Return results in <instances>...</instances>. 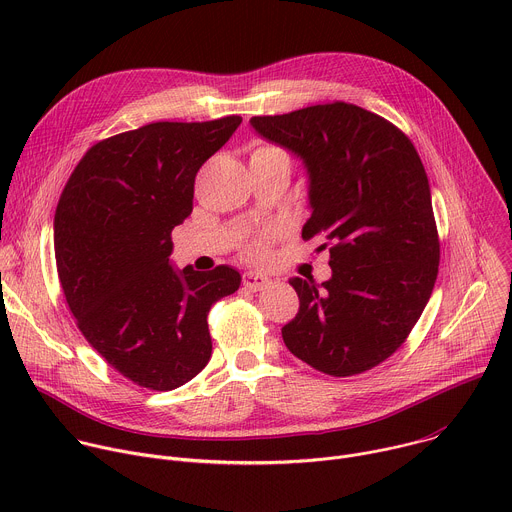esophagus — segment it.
Listing matches in <instances>:
<instances>
[{
  "label": "esophagus",
  "instance_id": "34e87169",
  "mask_svg": "<svg viewBox=\"0 0 512 512\" xmlns=\"http://www.w3.org/2000/svg\"><path fill=\"white\" fill-rule=\"evenodd\" d=\"M269 281H271V279H269L267 275L257 273V271H247V273H243V285H245V287H249L251 291H259V289H263Z\"/></svg>",
  "mask_w": 512,
  "mask_h": 512
}]
</instances>
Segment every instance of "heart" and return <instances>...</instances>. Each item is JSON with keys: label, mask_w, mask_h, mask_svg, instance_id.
Instances as JSON below:
<instances>
[{"label": "heart", "mask_w": 512, "mask_h": 512, "mask_svg": "<svg viewBox=\"0 0 512 512\" xmlns=\"http://www.w3.org/2000/svg\"><path fill=\"white\" fill-rule=\"evenodd\" d=\"M249 162H279V164H285L289 168L287 156L279 148H275V145H259V148H255L251 152ZM267 239H269V233L259 237V239H255V241H251L247 245V249H245V255L249 259H255V261L265 259L267 257Z\"/></svg>", "instance_id": "obj_1"}]
</instances>
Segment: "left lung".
<instances>
[{"label":"left lung","instance_id":"8db88e82","mask_svg":"<svg viewBox=\"0 0 512 512\" xmlns=\"http://www.w3.org/2000/svg\"><path fill=\"white\" fill-rule=\"evenodd\" d=\"M251 125L304 162L312 216L302 237L332 243L328 281L289 279L300 310L281 328L283 342L320 373L369 371L405 342L440 265L419 154L393 123L342 101Z\"/></svg>","mask_w":512,"mask_h":512}]
</instances>
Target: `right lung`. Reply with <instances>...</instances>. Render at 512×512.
<instances>
[{"label": "right lung", "mask_w": 512, "mask_h": 512, "mask_svg": "<svg viewBox=\"0 0 512 512\" xmlns=\"http://www.w3.org/2000/svg\"><path fill=\"white\" fill-rule=\"evenodd\" d=\"M241 121H158L107 137L60 194L54 255L66 304L109 367L139 387L172 391L194 379L212 354L210 306L241 285L229 265H170L194 178Z\"/></svg>", "instance_id": "obj_1"}]
</instances>
